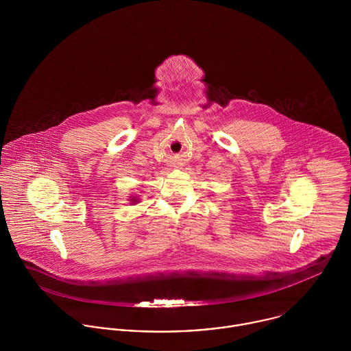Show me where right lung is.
Returning a JSON list of instances; mask_svg holds the SVG:
<instances>
[{"label":"right lung","instance_id":"1","mask_svg":"<svg viewBox=\"0 0 351 351\" xmlns=\"http://www.w3.org/2000/svg\"><path fill=\"white\" fill-rule=\"evenodd\" d=\"M130 201H131V204H136V202H138V197H134V196H131Z\"/></svg>","mask_w":351,"mask_h":351}]
</instances>
